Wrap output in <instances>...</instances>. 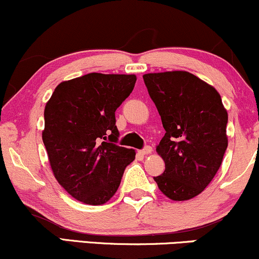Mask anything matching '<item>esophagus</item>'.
<instances>
[{"label":"esophagus","mask_w":259,"mask_h":259,"mask_svg":"<svg viewBox=\"0 0 259 259\" xmlns=\"http://www.w3.org/2000/svg\"><path fill=\"white\" fill-rule=\"evenodd\" d=\"M151 152H152V147L151 146H145L142 150L139 151V153L142 154V156H145V154H150Z\"/></svg>","instance_id":"34e87169"}]
</instances>
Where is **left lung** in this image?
<instances>
[{
	"instance_id": "1",
	"label": "left lung",
	"mask_w": 259,
	"mask_h": 259,
	"mask_svg": "<svg viewBox=\"0 0 259 259\" xmlns=\"http://www.w3.org/2000/svg\"><path fill=\"white\" fill-rule=\"evenodd\" d=\"M144 81L165 130L157 146L165 169L153 179L170 200H190L221 167L228 147L227 109L218 91L191 73L145 74Z\"/></svg>"
}]
</instances>
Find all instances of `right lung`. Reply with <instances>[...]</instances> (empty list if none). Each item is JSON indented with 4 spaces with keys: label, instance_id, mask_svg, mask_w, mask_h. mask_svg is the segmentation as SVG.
Wrapping results in <instances>:
<instances>
[{
    "label": "right lung",
    "instance_id": "add662e5",
    "mask_svg": "<svg viewBox=\"0 0 259 259\" xmlns=\"http://www.w3.org/2000/svg\"><path fill=\"white\" fill-rule=\"evenodd\" d=\"M135 75L90 73L61 82L45 107L42 141L55 178L86 204H103L120 185L135 151L118 146L115 111Z\"/></svg>",
    "mask_w": 259,
    "mask_h": 259
}]
</instances>
